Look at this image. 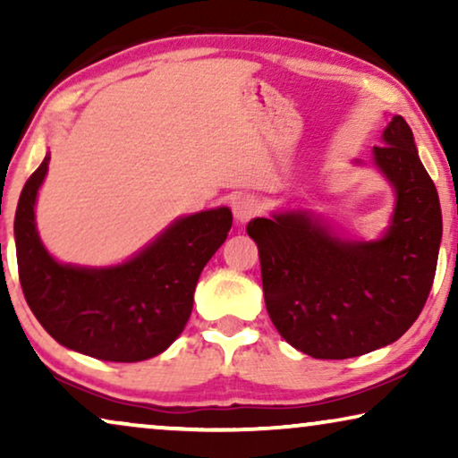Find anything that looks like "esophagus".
<instances>
[{"label": "esophagus", "instance_id": "obj_1", "mask_svg": "<svg viewBox=\"0 0 458 458\" xmlns=\"http://www.w3.org/2000/svg\"><path fill=\"white\" fill-rule=\"evenodd\" d=\"M259 202H256L254 198L250 196H240L233 202V215H235V221L237 223H248L250 218H254L259 215Z\"/></svg>", "mask_w": 458, "mask_h": 458}]
</instances>
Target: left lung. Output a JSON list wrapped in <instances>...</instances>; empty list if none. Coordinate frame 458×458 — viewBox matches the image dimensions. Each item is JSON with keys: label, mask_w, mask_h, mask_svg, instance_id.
Segmentation results:
<instances>
[{"label": "left lung", "mask_w": 458, "mask_h": 458, "mask_svg": "<svg viewBox=\"0 0 458 458\" xmlns=\"http://www.w3.org/2000/svg\"><path fill=\"white\" fill-rule=\"evenodd\" d=\"M373 148L396 190L381 240L342 242L309 212L254 218L268 317L312 359H352L396 342L421 315L442 240L440 199L419 160L412 131L394 116Z\"/></svg>", "instance_id": "left-lung-1"}]
</instances>
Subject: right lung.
I'll return each instance as SVG.
<instances>
[{
    "mask_svg": "<svg viewBox=\"0 0 458 458\" xmlns=\"http://www.w3.org/2000/svg\"><path fill=\"white\" fill-rule=\"evenodd\" d=\"M47 162L49 154L24 183L14 218L18 277L29 309L55 342L93 359L137 362L165 352L191 315L199 273L227 240L231 210L179 218L124 265H60L35 227Z\"/></svg>",
    "mask_w": 458,
    "mask_h": 458,
    "instance_id": "right-lung-1",
    "label": "right lung"
}]
</instances>
